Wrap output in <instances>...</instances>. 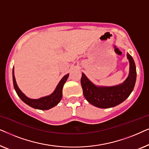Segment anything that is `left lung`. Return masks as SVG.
Here are the masks:
<instances>
[{
    "mask_svg": "<svg viewBox=\"0 0 149 149\" xmlns=\"http://www.w3.org/2000/svg\"><path fill=\"white\" fill-rule=\"evenodd\" d=\"M130 63L129 74L121 84L115 86H97L82 73L81 83L83 95L91 104L100 109H109L123 102L133 91L136 81V68L134 59L127 53Z\"/></svg>",
    "mask_w": 149,
    "mask_h": 149,
    "instance_id": "1",
    "label": "left lung"
}]
</instances>
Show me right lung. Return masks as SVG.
I'll return each mask as SVG.
<instances>
[{
    "label": "right lung",
    "instance_id": "add662e5",
    "mask_svg": "<svg viewBox=\"0 0 149 149\" xmlns=\"http://www.w3.org/2000/svg\"><path fill=\"white\" fill-rule=\"evenodd\" d=\"M69 74H67L62 77L60 82L58 83V85L55 89L54 92L51 93L50 95L44 96L38 99H32L26 96L22 91L20 90V89L18 87L17 83H16L15 75H14V67L13 68V82L14 89L18 95V96L20 97V99L26 103V104L30 106V107L34 108L36 109L42 110H49L52 108L56 107L58 105V104L60 102L61 99L62 97V89L64 83H66L67 79L68 78Z\"/></svg>",
    "mask_w": 149,
    "mask_h": 149
}]
</instances>
